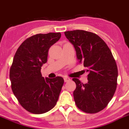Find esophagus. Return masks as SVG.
<instances>
[{
    "mask_svg": "<svg viewBox=\"0 0 129 129\" xmlns=\"http://www.w3.org/2000/svg\"><path fill=\"white\" fill-rule=\"evenodd\" d=\"M63 79H64L65 82H68V81H69L71 80L70 78H68V77H65V78H63Z\"/></svg>",
    "mask_w": 129,
    "mask_h": 129,
    "instance_id": "1",
    "label": "esophagus"
}]
</instances>
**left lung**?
<instances>
[{
  "mask_svg": "<svg viewBox=\"0 0 129 129\" xmlns=\"http://www.w3.org/2000/svg\"><path fill=\"white\" fill-rule=\"evenodd\" d=\"M75 48L79 63H83L88 83L73 78L76 88L73 92L77 107L88 113H95L107 106L116 89L118 69L109 48L99 36L82 30L65 32Z\"/></svg>",
  "mask_w": 129,
  "mask_h": 129,
  "instance_id": "obj_1",
  "label": "left lung"
}]
</instances>
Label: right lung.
Listing matches in <instances>:
<instances>
[{"label": "right lung", "mask_w": 129, "mask_h": 129, "mask_svg": "<svg viewBox=\"0 0 129 129\" xmlns=\"http://www.w3.org/2000/svg\"><path fill=\"white\" fill-rule=\"evenodd\" d=\"M61 34H39L26 39L14 55L9 78L13 92L21 106L34 114H42L56 105L63 85V78L42 76L48 50Z\"/></svg>", "instance_id": "obj_1"}]
</instances>
